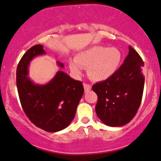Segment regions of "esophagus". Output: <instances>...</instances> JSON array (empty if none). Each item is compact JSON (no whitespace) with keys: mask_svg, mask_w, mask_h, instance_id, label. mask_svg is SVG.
Instances as JSON below:
<instances>
[{"mask_svg":"<svg viewBox=\"0 0 161 161\" xmlns=\"http://www.w3.org/2000/svg\"><path fill=\"white\" fill-rule=\"evenodd\" d=\"M83 86H84V89L85 91H89L91 89V86L89 84H87V83H84L83 84Z\"/></svg>","mask_w":161,"mask_h":161,"instance_id":"34e87169","label":"esophagus"}]
</instances>
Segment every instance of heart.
<instances>
[{"mask_svg": "<svg viewBox=\"0 0 161 161\" xmlns=\"http://www.w3.org/2000/svg\"><path fill=\"white\" fill-rule=\"evenodd\" d=\"M122 62V53L117 47L94 46L83 50L70 60L69 68L75 76H80L83 68L94 81H104L111 78L118 70Z\"/></svg>", "mask_w": 161, "mask_h": 161, "instance_id": "heart-1", "label": "heart"}]
</instances>
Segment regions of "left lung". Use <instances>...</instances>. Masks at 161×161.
Listing matches in <instances>:
<instances>
[{"instance_id": "obj_1", "label": "left lung", "mask_w": 161, "mask_h": 161, "mask_svg": "<svg viewBox=\"0 0 161 161\" xmlns=\"http://www.w3.org/2000/svg\"><path fill=\"white\" fill-rule=\"evenodd\" d=\"M129 48V55L117 72L92 86L98 97L96 113L103 123L111 127L129 123L137 114L143 97L144 63L135 49Z\"/></svg>"}]
</instances>
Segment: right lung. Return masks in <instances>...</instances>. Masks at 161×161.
<instances>
[{"label":"right lung","mask_w":161,"mask_h":161,"mask_svg":"<svg viewBox=\"0 0 161 161\" xmlns=\"http://www.w3.org/2000/svg\"><path fill=\"white\" fill-rule=\"evenodd\" d=\"M43 46L32 47L22 56L17 67L16 84L24 113L36 126L48 132H56L70 125L76 108L84 93L80 81H76L63 71H58L45 85L32 82L28 67L36 56L44 55ZM64 68V64L57 62Z\"/></svg>","instance_id":"right-lung-1"}]
</instances>
